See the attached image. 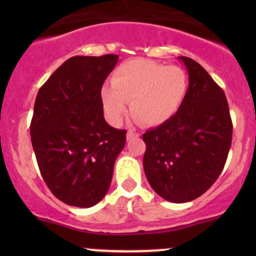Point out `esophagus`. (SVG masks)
Here are the masks:
<instances>
[{"instance_id": "esophagus-1", "label": "esophagus", "mask_w": 256, "mask_h": 256, "mask_svg": "<svg viewBox=\"0 0 256 256\" xmlns=\"http://www.w3.org/2000/svg\"><path fill=\"white\" fill-rule=\"evenodd\" d=\"M126 137H128V140H134V138L140 137V134H138L137 132H134V130H128V134H126Z\"/></svg>"}]
</instances>
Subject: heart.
Wrapping results in <instances>:
<instances>
[{"label": "heart", "instance_id": "heart-1", "mask_svg": "<svg viewBox=\"0 0 256 256\" xmlns=\"http://www.w3.org/2000/svg\"><path fill=\"white\" fill-rule=\"evenodd\" d=\"M112 86L101 89V102L112 124L119 125L131 102L132 116L146 126H158L180 110L189 79L182 67L134 58L116 68Z\"/></svg>", "mask_w": 256, "mask_h": 256}]
</instances>
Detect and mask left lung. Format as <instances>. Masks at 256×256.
I'll return each instance as SVG.
<instances>
[{"mask_svg":"<svg viewBox=\"0 0 256 256\" xmlns=\"http://www.w3.org/2000/svg\"><path fill=\"white\" fill-rule=\"evenodd\" d=\"M189 89L173 118L143 134V167L158 196L174 204L204 194L222 173L232 140L226 96L201 64L179 56Z\"/></svg>","mask_w":256,"mask_h":256,"instance_id":"obj_1","label":"left lung"}]
</instances>
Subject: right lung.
I'll return each instance as SVG.
<instances>
[{"label": "right lung", "instance_id": "obj_1", "mask_svg": "<svg viewBox=\"0 0 256 256\" xmlns=\"http://www.w3.org/2000/svg\"><path fill=\"white\" fill-rule=\"evenodd\" d=\"M118 55L73 56L37 94L31 142L40 174L64 204L89 208L107 194L126 131L107 124L102 85Z\"/></svg>", "mask_w": 256, "mask_h": 256}]
</instances>
